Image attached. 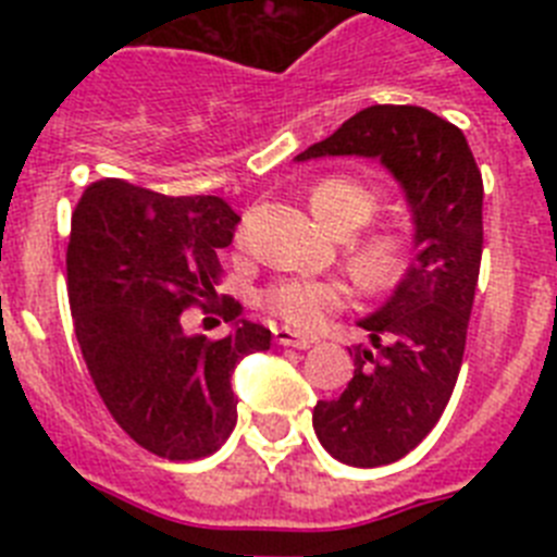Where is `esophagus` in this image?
Returning <instances> with one entry per match:
<instances>
[{
	"mask_svg": "<svg viewBox=\"0 0 557 557\" xmlns=\"http://www.w3.org/2000/svg\"><path fill=\"white\" fill-rule=\"evenodd\" d=\"M273 337L278 346H289V348H309L314 343V337L298 334V332H293V329H273Z\"/></svg>",
	"mask_w": 557,
	"mask_h": 557,
	"instance_id": "obj_1",
	"label": "esophagus"
}]
</instances>
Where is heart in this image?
<instances>
[{
    "label": "heart",
    "instance_id": "obj_1",
    "mask_svg": "<svg viewBox=\"0 0 557 557\" xmlns=\"http://www.w3.org/2000/svg\"><path fill=\"white\" fill-rule=\"evenodd\" d=\"M382 189L371 181L332 175L309 195V206L334 234H351L376 218ZM416 234L407 223H387L354 236L348 243V268L368 293H393L410 273ZM262 307L287 326L314 332L334 312L351 304V287L337 278H282L262 293Z\"/></svg>",
    "mask_w": 557,
    "mask_h": 557
}]
</instances>
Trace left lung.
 <instances>
[{"label": "left lung", "instance_id": "8db88e82", "mask_svg": "<svg viewBox=\"0 0 557 557\" xmlns=\"http://www.w3.org/2000/svg\"><path fill=\"white\" fill-rule=\"evenodd\" d=\"M379 159L401 184L416 225L410 273L359 326L354 376L318 401L312 426L339 462L373 469L410 455L441 421L466 351L482 259V175L460 127L418 106H371L295 161Z\"/></svg>", "mask_w": 557, "mask_h": 557}]
</instances>
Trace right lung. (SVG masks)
Instances as JSON below:
<instances>
[{
	"label": "right lung",
	"mask_w": 557,
	"mask_h": 557,
	"mask_svg": "<svg viewBox=\"0 0 557 557\" xmlns=\"http://www.w3.org/2000/svg\"><path fill=\"white\" fill-rule=\"evenodd\" d=\"M236 223L223 198H170L120 178L88 186L72 211L66 293L86 368L113 421L166 460H200L228 441L231 373L270 348V329L239 321L243 307L214 289ZM189 306L232 332L189 335Z\"/></svg>",
	"instance_id": "1"
}]
</instances>
